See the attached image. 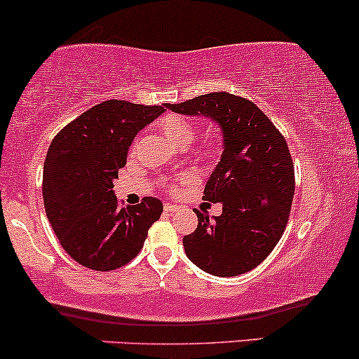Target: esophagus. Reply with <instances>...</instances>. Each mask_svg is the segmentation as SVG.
I'll use <instances>...</instances> for the list:
<instances>
[{
    "label": "esophagus",
    "instance_id": "34e87169",
    "mask_svg": "<svg viewBox=\"0 0 359 359\" xmlns=\"http://www.w3.org/2000/svg\"><path fill=\"white\" fill-rule=\"evenodd\" d=\"M164 210H165V212H169V214H171V212H176V210H178V205H175V203H165V205H164Z\"/></svg>",
    "mask_w": 359,
    "mask_h": 359
}]
</instances>
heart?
<instances>
[{
    "label": "heart",
    "instance_id": "1",
    "mask_svg": "<svg viewBox=\"0 0 359 359\" xmlns=\"http://www.w3.org/2000/svg\"><path fill=\"white\" fill-rule=\"evenodd\" d=\"M157 130L175 149H187L195 137L194 125L187 118L178 116V114H168V116L161 118L157 121ZM203 152L209 157L214 156V150L210 147H205Z\"/></svg>",
    "mask_w": 359,
    "mask_h": 359
}]
</instances>
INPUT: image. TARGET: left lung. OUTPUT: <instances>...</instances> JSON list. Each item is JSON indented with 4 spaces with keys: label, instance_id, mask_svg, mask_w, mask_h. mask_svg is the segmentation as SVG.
<instances>
[{
    "label": "left lung",
    "instance_id": "obj_1",
    "mask_svg": "<svg viewBox=\"0 0 359 359\" xmlns=\"http://www.w3.org/2000/svg\"><path fill=\"white\" fill-rule=\"evenodd\" d=\"M164 106L209 118L222 137L221 161L203 190V200L222 203V214L195 210L198 226L183 238L184 253L212 276L252 271L271 255L291 212L294 169L286 140L255 104L227 92Z\"/></svg>",
    "mask_w": 359,
    "mask_h": 359
}]
</instances>
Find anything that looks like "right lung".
Masks as SVG:
<instances>
[{
    "mask_svg": "<svg viewBox=\"0 0 359 359\" xmlns=\"http://www.w3.org/2000/svg\"><path fill=\"white\" fill-rule=\"evenodd\" d=\"M163 106L104 101L53 138L42 172L44 209L65 252L92 271H114L138 255L163 202L121 207L113 181L140 130Z\"/></svg>",
    "mask_w": 359,
    "mask_h": 359,
    "instance_id": "add662e5",
    "label": "right lung"
}]
</instances>
